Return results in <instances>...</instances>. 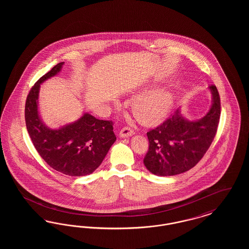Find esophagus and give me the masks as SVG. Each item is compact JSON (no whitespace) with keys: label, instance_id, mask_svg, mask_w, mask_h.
Returning <instances> with one entry per match:
<instances>
[{"label":"esophagus","instance_id":"34e87169","mask_svg":"<svg viewBox=\"0 0 249 249\" xmlns=\"http://www.w3.org/2000/svg\"><path fill=\"white\" fill-rule=\"evenodd\" d=\"M134 134V131L130 129V127H124L123 129H121L119 132V136L121 138H126Z\"/></svg>","mask_w":249,"mask_h":249}]
</instances>
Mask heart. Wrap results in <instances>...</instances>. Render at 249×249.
Wrapping results in <instances>:
<instances>
[{"instance_id": "obj_1", "label": "heart", "mask_w": 249, "mask_h": 249, "mask_svg": "<svg viewBox=\"0 0 249 249\" xmlns=\"http://www.w3.org/2000/svg\"><path fill=\"white\" fill-rule=\"evenodd\" d=\"M174 96L164 89L153 90L137 99L132 107V112L142 124L152 126L165 119L173 105Z\"/></svg>"}]
</instances>
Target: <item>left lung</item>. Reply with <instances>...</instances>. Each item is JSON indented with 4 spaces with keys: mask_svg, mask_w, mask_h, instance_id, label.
<instances>
[{
    "mask_svg": "<svg viewBox=\"0 0 249 249\" xmlns=\"http://www.w3.org/2000/svg\"><path fill=\"white\" fill-rule=\"evenodd\" d=\"M212 105L200 119L189 120L180 107L160 126L149 130V147L143 164L155 176L170 177L185 173L196 165L213 142L220 117V98L210 86Z\"/></svg>",
    "mask_w": 249,
    "mask_h": 249,
    "instance_id": "1",
    "label": "left lung"
}]
</instances>
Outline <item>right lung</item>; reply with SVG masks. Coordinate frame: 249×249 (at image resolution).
I'll use <instances>...</instances> for the list:
<instances>
[{"instance_id": "right-lung-1", "label": "right lung", "mask_w": 249, "mask_h": 249, "mask_svg": "<svg viewBox=\"0 0 249 249\" xmlns=\"http://www.w3.org/2000/svg\"><path fill=\"white\" fill-rule=\"evenodd\" d=\"M64 62L55 65L32 88L26 100L25 121L37 152L54 170L70 177L90 175L101 165L117 140L112 121L89 113L58 129L48 127L39 113L41 84L57 75Z\"/></svg>"}]
</instances>
